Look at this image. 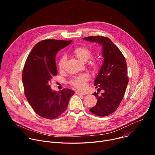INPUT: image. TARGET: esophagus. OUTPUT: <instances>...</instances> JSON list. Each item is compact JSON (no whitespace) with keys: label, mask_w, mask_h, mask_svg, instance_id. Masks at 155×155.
<instances>
[{"label":"esophagus","mask_w":155,"mask_h":155,"mask_svg":"<svg viewBox=\"0 0 155 155\" xmlns=\"http://www.w3.org/2000/svg\"><path fill=\"white\" fill-rule=\"evenodd\" d=\"M75 94H78V95H81V96H84L86 94V93L84 92V91H77L75 92Z\"/></svg>","instance_id":"1"}]
</instances>
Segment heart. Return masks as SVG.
<instances>
[{"label": "heart", "instance_id": "1", "mask_svg": "<svg viewBox=\"0 0 155 155\" xmlns=\"http://www.w3.org/2000/svg\"><path fill=\"white\" fill-rule=\"evenodd\" d=\"M72 53L80 61L82 62H86L91 56L92 53L90 48L84 46H78L73 49ZM66 61V58L62 56L58 62V69L60 71H62L64 68V65ZM91 64L94 65L95 64L94 61H91ZM90 80V76L86 74H83L78 76L74 77L71 80V84L77 88L83 89L86 86V81Z\"/></svg>", "mask_w": 155, "mask_h": 155}]
</instances>
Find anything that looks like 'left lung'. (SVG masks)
I'll list each match as a JSON object with an SVG mask.
<instances>
[{
    "instance_id": "1",
    "label": "left lung",
    "mask_w": 155,
    "mask_h": 155,
    "mask_svg": "<svg viewBox=\"0 0 155 155\" xmlns=\"http://www.w3.org/2000/svg\"><path fill=\"white\" fill-rule=\"evenodd\" d=\"M84 40L97 42L102 47L104 62L97 75L94 85L97 91L93 94L97 99L96 105L90 111L99 117H106L113 114L120 105L128 84L127 64L124 56L118 48L108 37L91 36ZM104 93L101 95L98 92Z\"/></svg>"
}]
</instances>
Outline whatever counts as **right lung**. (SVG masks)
Returning <instances> with one entry per match:
<instances>
[{
  "label": "right lung",
  "instance_id": "obj_1",
  "mask_svg": "<svg viewBox=\"0 0 155 155\" xmlns=\"http://www.w3.org/2000/svg\"><path fill=\"white\" fill-rule=\"evenodd\" d=\"M71 42L54 39L40 41L26 61L22 74L25 94L35 112L43 118L54 119L59 117L67 109L74 94L71 89L57 92L50 86L52 77L58 74L56 54Z\"/></svg>",
  "mask_w": 155,
  "mask_h": 155
}]
</instances>
